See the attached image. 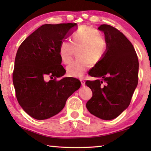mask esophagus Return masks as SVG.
Instances as JSON below:
<instances>
[{
  "label": "esophagus",
  "instance_id": "34e87169",
  "mask_svg": "<svg viewBox=\"0 0 151 151\" xmlns=\"http://www.w3.org/2000/svg\"><path fill=\"white\" fill-rule=\"evenodd\" d=\"M80 81H81L82 86H85V81H84V80H83V79H81V80H80Z\"/></svg>",
  "mask_w": 151,
  "mask_h": 151
}]
</instances>
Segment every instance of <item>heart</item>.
I'll return each instance as SVG.
<instances>
[{
  "label": "heart",
  "instance_id": "obj_1",
  "mask_svg": "<svg viewBox=\"0 0 151 151\" xmlns=\"http://www.w3.org/2000/svg\"><path fill=\"white\" fill-rule=\"evenodd\" d=\"M107 43L97 29L91 26H83L73 34L72 41L63 40L59 48V55L64 64L71 61L77 51L78 59L67 67V75L70 77L81 78L92 64L99 63L105 55Z\"/></svg>",
  "mask_w": 151,
  "mask_h": 151
}]
</instances>
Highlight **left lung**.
Masks as SVG:
<instances>
[{
  "mask_svg": "<svg viewBox=\"0 0 151 151\" xmlns=\"http://www.w3.org/2000/svg\"><path fill=\"white\" fill-rule=\"evenodd\" d=\"M107 43L105 55L89 71L93 77L86 84L91 89L88 111L104 120L118 117L129 106L138 83L139 62L136 50L124 35L108 24H101Z\"/></svg>",
  "mask_w": 151,
  "mask_h": 151,
  "instance_id": "8db88e82",
  "label": "left lung"
}]
</instances>
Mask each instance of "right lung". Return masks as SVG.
Instances as JSON below:
<instances>
[{"label":"right lung","mask_w":151,"mask_h":151,"mask_svg":"<svg viewBox=\"0 0 151 151\" xmlns=\"http://www.w3.org/2000/svg\"><path fill=\"white\" fill-rule=\"evenodd\" d=\"M76 23L43 24L25 39L16 54L13 83L19 104L36 119H47L62 111L67 99L81 87L72 77L58 81L65 70L61 65L60 43ZM49 76L51 81H44Z\"/></svg>","instance_id":"1"}]
</instances>
